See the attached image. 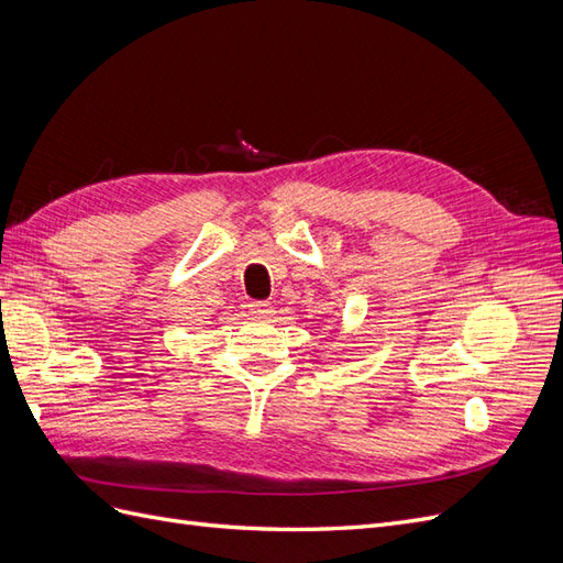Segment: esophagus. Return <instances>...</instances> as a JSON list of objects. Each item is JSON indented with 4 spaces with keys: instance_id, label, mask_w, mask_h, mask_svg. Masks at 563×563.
<instances>
[{
    "instance_id": "1",
    "label": "esophagus",
    "mask_w": 563,
    "mask_h": 563,
    "mask_svg": "<svg viewBox=\"0 0 563 563\" xmlns=\"http://www.w3.org/2000/svg\"><path fill=\"white\" fill-rule=\"evenodd\" d=\"M251 312H253L255 319H269V317H272V308H269L267 302H255V305H251Z\"/></svg>"
}]
</instances>
